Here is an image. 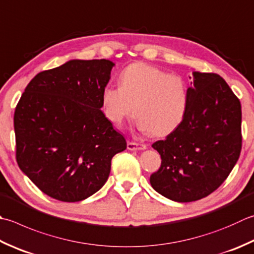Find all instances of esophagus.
Here are the masks:
<instances>
[{"instance_id": "obj_1", "label": "esophagus", "mask_w": 254, "mask_h": 254, "mask_svg": "<svg viewBox=\"0 0 254 254\" xmlns=\"http://www.w3.org/2000/svg\"><path fill=\"white\" fill-rule=\"evenodd\" d=\"M127 150L130 151H142L145 150L146 145L145 144H141V143H136V142H127Z\"/></svg>"}]
</instances>
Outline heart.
Segmentation results:
<instances>
[{"label":"heart","instance_id":"b5f03b06","mask_svg":"<svg viewBox=\"0 0 254 254\" xmlns=\"http://www.w3.org/2000/svg\"><path fill=\"white\" fill-rule=\"evenodd\" d=\"M120 87L108 86L101 101L106 117L120 124L133 112L137 127L152 135L165 136L181 126L188 108V88L182 77L136 63L121 72Z\"/></svg>","mask_w":254,"mask_h":254}]
</instances>
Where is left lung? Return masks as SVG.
I'll return each mask as SVG.
<instances>
[{
  "instance_id": "obj_1",
  "label": "left lung",
  "mask_w": 254,
  "mask_h": 254,
  "mask_svg": "<svg viewBox=\"0 0 254 254\" xmlns=\"http://www.w3.org/2000/svg\"><path fill=\"white\" fill-rule=\"evenodd\" d=\"M184 121L153 143L160 170L152 187L168 199L190 202L210 195L229 176L242 146L241 104L219 74L193 71Z\"/></svg>"
}]
</instances>
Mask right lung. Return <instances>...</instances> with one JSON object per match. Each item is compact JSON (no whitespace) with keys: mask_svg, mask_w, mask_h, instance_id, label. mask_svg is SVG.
I'll return each mask as SVG.
<instances>
[{"mask_svg":"<svg viewBox=\"0 0 254 254\" xmlns=\"http://www.w3.org/2000/svg\"><path fill=\"white\" fill-rule=\"evenodd\" d=\"M114 64L73 59L37 73L14 113L16 161L44 193L74 202L106 184L111 160L127 148L101 111Z\"/></svg>","mask_w":254,"mask_h":254,"instance_id":"add662e5","label":"right lung"}]
</instances>
